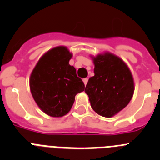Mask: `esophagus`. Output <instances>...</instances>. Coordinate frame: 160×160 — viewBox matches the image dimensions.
Masks as SVG:
<instances>
[{
    "instance_id": "esophagus-1",
    "label": "esophagus",
    "mask_w": 160,
    "mask_h": 160,
    "mask_svg": "<svg viewBox=\"0 0 160 160\" xmlns=\"http://www.w3.org/2000/svg\"><path fill=\"white\" fill-rule=\"evenodd\" d=\"M82 81H83V82H84L85 86H86V85L87 84V82H88V78H83Z\"/></svg>"
}]
</instances>
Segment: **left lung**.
Returning a JSON list of instances; mask_svg holds the SVG:
<instances>
[{
    "mask_svg": "<svg viewBox=\"0 0 160 160\" xmlns=\"http://www.w3.org/2000/svg\"><path fill=\"white\" fill-rule=\"evenodd\" d=\"M94 76L90 78L85 92L96 113L113 116L128 106L134 93V81L127 65L107 53L94 58Z\"/></svg>",
    "mask_w": 160,
    "mask_h": 160,
    "instance_id": "1",
    "label": "left lung"
}]
</instances>
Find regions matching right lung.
Instances as JSON below:
<instances>
[{"instance_id": "add662e5", "label": "right lung", "mask_w": 160, "mask_h": 160, "mask_svg": "<svg viewBox=\"0 0 160 160\" xmlns=\"http://www.w3.org/2000/svg\"><path fill=\"white\" fill-rule=\"evenodd\" d=\"M71 57L64 46L53 48L41 58L31 73L32 97L49 116H64L70 111L76 94L85 90L76 69L69 64Z\"/></svg>"}]
</instances>
